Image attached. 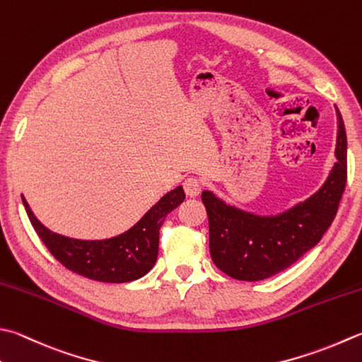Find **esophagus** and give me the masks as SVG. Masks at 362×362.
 Wrapping results in <instances>:
<instances>
[{
  "mask_svg": "<svg viewBox=\"0 0 362 362\" xmlns=\"http://www.w3.org/2000/svg\"><path fill=\"white\" fill-rule=\"evenodd\" d=\"M183 189H185L187 196L196 197V196H199V193H201L202 183H201L199 179H196V177H189V179L183 182Z\"/></svg>",
  "mask_w": 362,
  "mask_h": 362,
  "instance_id": "34e87169",
  "label": "esophagus"
}]
</instances>
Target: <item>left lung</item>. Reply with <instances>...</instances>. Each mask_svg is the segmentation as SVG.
I'll return each instance as SVG.
<instances>
[{
  "mask_svg": "<svg viewBox=\"0 0 362 362\" xmlns=\"http://www.w3.org/2000/svg\"><path fill=\"white\" fill-rule=\"evenodd\" d=\"M337 124V161L327 182L309 199L284 214L257 216L204 191L210 256L223 273L238 281L267 279L320 242L337 214L346 183V134L341 112Z\"/></svg>",
  "mask_w": 362,
  "mask_h": 362,
  "instance_id": "8db88e82",
  "label": "left lung"
}]
</instances>
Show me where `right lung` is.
Instances as JSON below:
<instances>
[{
  "mask_svg": "<svg viewBox=\"0 0 362 362\" xmlns=\"http://www.w3.org/2000/svg\"><path fill=\"white\" fill-rule=\"evenodd\" d=\"M23 199L25 210L39 238L67 270L100 282H130L151 272L158 256L160 229L165 218L185 199L182 187L169 191L127 230L108 240H75L48 230Z\"/></svg>",
  "mask_w": 362,
  "mask_h": 362,
  "instance_id": "obj_1",
  "label": "right lung"
}]
</instances>
